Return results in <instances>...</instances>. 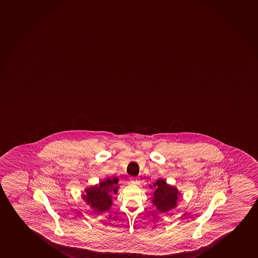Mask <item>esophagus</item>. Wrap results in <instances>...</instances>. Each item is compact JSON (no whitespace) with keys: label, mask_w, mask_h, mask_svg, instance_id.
I'll return each instance as SVG.
<instances>
[{"label":"esophagus","mask_w":258,"mask_h":258,"mask_svg":"<svg viewBox=\"0 0 258 258\" xmlns=\"http://www.w3.org/2000/svg\"><path fill=\"white\" fill-rule=\"evenodd\" d=\"M131 182L133 184H139L140 183V179L137 177H131L130 178Z\"/></svg>","instance_id":"esophagus-1"}]
</instances>
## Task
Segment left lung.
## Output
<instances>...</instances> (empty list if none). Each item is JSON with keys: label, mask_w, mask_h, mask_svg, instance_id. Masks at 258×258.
<instances>
[{"label": "left lung", "mask_w": 258, "mask_h": 258, "mask_svg": "<svg viewBox=\"0 0 258 258\" xmlns=\"http://www.w3.org/2000/svg\"><path fill=\"white\" fill-rule=\"evenodd\" d=\"M155 191L151 202L160 213H166L177 206L180 192L175 187L166 183L164 180H157L153 185Z\"/></svg>", "instance_id": "1"}]
</instances>
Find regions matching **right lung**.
Wrapping results in <instances>:
<instances>
[{
  "mask_svg": "<svg viewBox=\"0 0 258 258\" xmlns=\"http://www.w3.org/2000/svg\"><path fill=\"white\" fill-rule=\"evenodd\" d=\"M118 178L107 179L100 181V183L89 187L85 190L86 194L83 195V199L89 205L95 213H101L109 209L112 202V196L118 192Z\"/></svg>",
  "mask_w": 258,
  "mask_h": 258,
  "instance_id": "1",
  "label": "right lung"
}]
</instances>
